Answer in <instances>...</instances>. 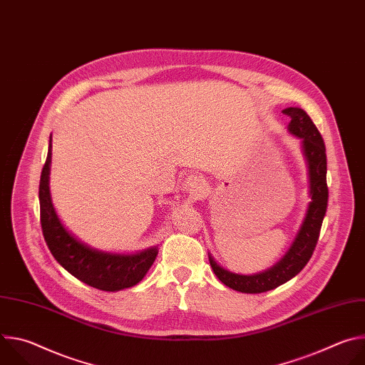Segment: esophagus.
<instances>
[{
  "label": "esophagus",
  "instance_id": "esophagus-1",
  "mask_svg": "<svg viewBox=\"0 0 365 365\" xmlns=\"http://www.w3.org/2000/svg\"><path fill=\"white\" fill-rule=\"evenodd\" d=\"M206 187V183H205V179L200 178V176H196V175H190L186 178L185 180V190L193 196L202 193Z\"/></svg>",
  "mask_w": 365,
  "mask_h": 365
}]
</instances>
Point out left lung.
I'll list each match as a JSON object with an SVG mask.
<instances>
[{"mask_svg": "<svg viewBox=\"0 0 365 365\" xmlns=\"http://www.w3.org/2000/svg\"><path fill=\"white\" fill-rule=\"evenodd\" d=\"M283 114L290 117L287 125L289 133L300 138L302 143V151L307 165L310 202L292 245L273 267L255 274H238L220 266L215 258L207 254L215 276L225 286L241 293H263L273 290L300 273L314 254L322 221L327 214V153L322 135L302 108L289 107L283 110Z\"/></svg>", "mask_w": 365, "mask_h": 365, "instance_id": "8db88e82", "label": "left lung"}]
</instances>
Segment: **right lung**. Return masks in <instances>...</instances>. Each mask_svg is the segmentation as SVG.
I'll return each instance as SVG.
<instances>
[{"instance_id": "add662e5", "label": "right lung", "mask_w": 365, "mask_h": 365, "mask_svg": "<svg viewBox=\"0 0 365 365\" xmlns=\"http://www.w3.org/2000/svg\"><path fill=\"white\" fill-rule=\"evenodd\" d=\"M50 165H51V135L48 140L47 159L41 170L38 199L40 222L46 244L56 262L78 280L106 292H118L135 286L150 270L158 247L123 254L93 248L76 238L61 221L50 195Z\"/></svg>"}]
</instances>
